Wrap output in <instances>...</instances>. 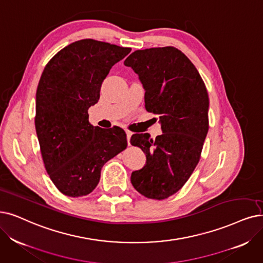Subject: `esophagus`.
Here are the masks:
<instances>
[{"instance_id":"1","label":"esophagus","mask_w":263,"mask_h":263,"mask_svg":"<svg viewBox=\"0 0 263 263\" xmlns=\"http://www.w3.org/2000/svg\"><path fill=\"white\" fill-rule=\"evenodd\" d=\"M132 135H133V133L130 130H126V137H127V142H128L129 145H130V137H132Z\"/></svg>"}]
</instances>
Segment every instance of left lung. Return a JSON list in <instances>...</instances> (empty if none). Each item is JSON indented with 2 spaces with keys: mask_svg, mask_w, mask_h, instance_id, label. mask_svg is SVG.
I'll use <instances>...</instances> for the list:
<instances>
[{
  "mask_svg": "<svg viewBox=\"0 0 263 263\" xmlns=\"http://www.w3.org/2000/svg\"><path fill=\"white\" fill-rule=\"evenodd\" d=\"M124 65L138 74L145 110L159 115L163 132L154 140L149 134L132 136L146 162L130 181L143 196L164 199L180 190L201 159L209 127L208 92L190 59L173 46L136 50Z\"/></svg>",
  "mask_w": 263,
  "mask_h": 263,
  "instance_id": "left-lung-1",
  "label": "left lung"
}]
</instances>
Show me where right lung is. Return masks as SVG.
Listing matches in <instances>:
<instances>
[{
	"mask_svg": "<svg viewBox=\"0 0 263 263\" xmlns=\"http://www.w3.org/2000/svg\"><path fill=\"white\" fill-rule=\"evenodd\" d=\"M132 48L91 39L62 48L42 73L35 99V130L46 172L67 196L89 194L102 166L127 146L125 132L100 128L88 109L100 98L110 69Z\"/></svg>",
	"mask_w": 263,
	"mask_h": 263,
	"instance_id": "1",
	"label": "right lung"
}]
</instances>
